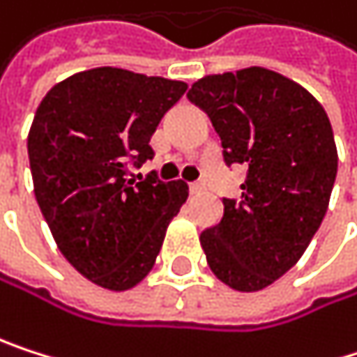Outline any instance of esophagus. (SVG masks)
<instances>
[{
	"instance_id": "1",
	"label": "esophagus",
	"mask_w": 357,
	"mask_h": 357,
	"mask_svg": "<svg viewBox=\"0 0 357 357\" xmlns=\"http://www.w3.org/2000/svg\"><path fill=\"white\" fill-rule=\"evenodd\" d=\"M207 188H205V184L203 182H195V184H190V195H203Z\"/></svg>"
}]
</instances>
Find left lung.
Returning <instances> with one entry per match:
<instances>
[{"instance_id":"1","label":"left lung","mask_w":357,"mask_h":357,"mask_svg":"<svg viewBox=\"0 0 357 357\" xmlns=\"http://www.w3.org/2000/svg\"><path fill=\"white\" fill-rule=\"evenodd\" d=\"M224 148L226 165L247 167L241 201L201 234L211 272L230 289L255 293L305 253L328 209L337 144L322 104L297 81L249 66L205 75L188 91Z\"/></svg>"}]
</instances>
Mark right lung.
Masks as SVG:
<instances>
[{"label":"right lung","mask_w":357,"mask_h":357,"mask_svg":"<svg viewBox=\"0 0 357 357\" xmlns=\"http://www.w3.org/2000/svg\"><path fill=\"white\" fill-rule=\"evenodd\" d=\"M184 81L114 66L56 83L29 129L37 205L66 261L93 284L129 291L152 270L188 184L129 180L152 158L150 137L184 96Z\"/></svg>","instance_id":"1"}]
</instances>
